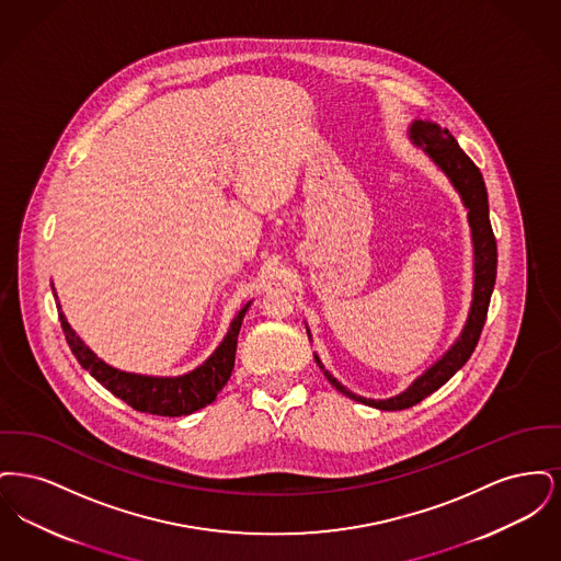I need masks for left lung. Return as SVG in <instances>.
I'll return each instance as SVG.
<instances>
[{
	"instance_id": "obj_1",
	"label": "left lung",
	"mask_w": 561,
	"mask_h": 561,
	"mask_svg": "<svg viewBox=\"0 0 561 561\" xmlns=\"http://www.w3.org/2000/svg\"><path fill=\"white\" fill-rule=\"evenodd\" d=\"M410 136L416 145H423L428 158L435 161L453 181L454 187L462 195L465 206L469 208V222L473 231V245H476V286H473V305L467 325L460 334V339L433 368L421 378L412 382L403 393L391 398V400H366L345 389L332 374L321 366L320 357L316 355V362L321 368L323 376L330 380L332 387H336L343 396L351 400L362 401L366 405H373L378 410H405L416 405L419 401L425 400L433 391H437L442 385H446L454 374L458 373L471 353L478 347L483 323L488 318L490 296L494 290L496 282V238L492 233L490 216H488V191L481 176L480 168L471 161V158L458 147L456 138L446 128H437L428 122H414L410 128Z\"/></svg>"
}]
</instances>
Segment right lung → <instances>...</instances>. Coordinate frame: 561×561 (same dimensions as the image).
<instances>
[{"instance_id":"add662e5","label":"right lung","mask_w":561,"mask_h":561,"mask_svg":"<svg viewBox=\"0 0 561 561\" xmlns=\"http://www.w3.org/2000/svg\"><path fill=\"white\" fill-rule=\"evenodd\" d=\"M248 305L240 311V316L231 323L225 341L218 345L213 355L193 373L176 378H153L140 374L119 373L115 368L101 362L90 348L85 347L71 330L62 313L60 328L69 343L71 353L78 357L83 370L92 374L105 389L115 398L126 401L130 408L147 414L158 416H187L191 412L206 408L216 400L222 391L227 380L231 378L236 366V351H238V334H240L241 320Z\"/></svg>"}]
</instances>
